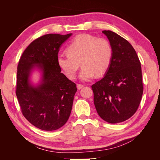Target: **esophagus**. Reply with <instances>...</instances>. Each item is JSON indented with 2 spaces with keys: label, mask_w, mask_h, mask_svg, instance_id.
Returning a JSON list of instances; mask_svg holds the SVG:
<instances>
[{
  "label": "esophagus",
  "mask_w": 160,
  "mask_h": 160,
  "mask_svg": "<svg viewBox=\"0 0 160 160\" xmlns=\"http://www.w3.org/2000/svg\"><path fill=\"white\" fill-rule=\"evenodd\" d=\"M83 87H84V85H82V84H77V89H78L79 90L81 89L82 88H83Z\"/></svg>",
  "instance_id": "obj_1"
}]
</instances>
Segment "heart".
I'll return each instance as SVG.
<instances>
[{
	"label": "heart",
	"instance_id": "b5f03b06",
	"mask_svg": "<svg viewBox=\"0 0 160 160\" xmlns=\"http://www.w3.org/2000/svg\"><path fill=\"white\" fill-rule=\"evenodd\" d=\"M67 53L57 56V64L69 79H73L77 72L83 67L79 77L89 81L95 76L103 75L109 69L113 57V49L105 38L89 34H81L71 41Z\"/></svg>",
	"mask_w": 160,
	"mask_h": 160
}]
</instances>
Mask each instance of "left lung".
Instances as JSON below:
<instances>
[{"mask_svg":"<svg viewBox=\"0 0 160 160\" xmlns=\"http://www.w3.org/2000/svg\"><path fill=\"white\" fill-rule=\"evenodd\" d=\"M113 49L111 63L105 76L91 86L97 112L105 122L118 123L136 112L143 87L141 62L134 48L124 38L103 31Z\"/></svg>","mask_w":160,"mask_h":160,"instance_id":"1","label":"left lung"}]
</instances>
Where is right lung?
<instances>
[{"label": "right lung", "mask_w": 160, "mask_h": 160, "mask_svg": "<svg viewBox=\"0 0 160 160\" xmlns=\"http://www.w3.org/2000/svg\"><path fill=\"white\" fill-rule=\"evenodd\" d=\"M72 33L47 34L36 38L24 51L18 61L16 95L21 112L36 128L53 131L66 123L72 109L76 84L61 72L57 64L59 47ZM37 64L43 72L42 83H29V75Z\"/></svg>", "instance_id": "add662e5"}]
</instances>
